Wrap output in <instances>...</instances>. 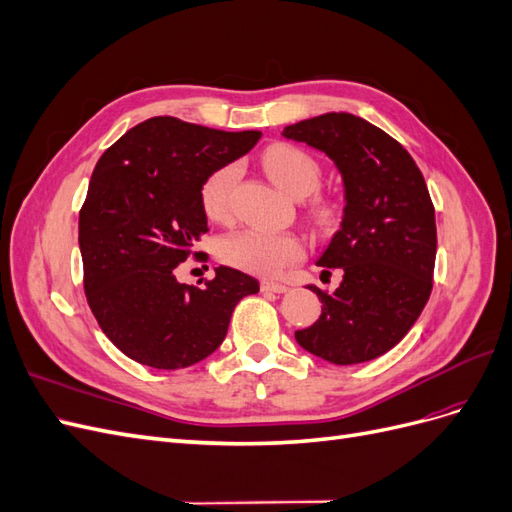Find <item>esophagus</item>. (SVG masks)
<instances>
[{
	"mask_svg": "<svg viewBox=\"0 0 512 512\" xmlns=\"http://www.w3.org/2000/svg\"><path fill=\"white\" fill-rule=\"evenodd\" d=\"M262 292H277V294H284L288 292V286L286 284H280V282H271V280H265L260 284Z\"/></svg>",
	"mask_w": 512,
	"mask_h": 512,
	"instance_id": "obj_1",
	"label": "esophagus"
}]
</instances>
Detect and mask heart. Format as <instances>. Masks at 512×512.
<instances>
[{
  "label": "heart",
  "instance_id": "1",
  "mask_svg": "<svg viewBox=\"0 0 512 512\" xmlns=\"http://www.w3.org/2000/svg\"><path fill=\"white\" fill-rule=\"evenodd\" d=\"M262 166L277 188L288 196L303 198L318 190L322 168L314 156L301 147L275 143L262 153ZM241 168L224 164L200 185V205L215 222H224L232 211V194L239 183ZM309 220L318 228L335 224L339 209L329 198H314L307 209ZM220 258L230 267L254 275H277L288 265L303 258V243L292 232H273L262 228H245L230 232L220 241Z\"/></svg>",
  "mask_w": 512,
  "mask_h": 512
}]
</instances>
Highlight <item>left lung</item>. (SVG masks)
Masks as SVG:
<instances>
[{"label": "left lung", "instance_id": "8db88e82", "mask_svg": "<svg viewBox=\"0 0 512 512\" xmlns=\"http://www.w3.org/2000/svg\"><path fill=\"white\" fill-rule=\"evenodd\" d=\"M284 136L327 153L346 190L342 228L318 260L344 280L333 294L309 286L322 314L294 337L333 365L378 359L406 337L433 288L436 209L421 168L393 136L350 113L299 121Z\"/></svg>", "mask_w": 512, "mask_h": 512}]
</instances>
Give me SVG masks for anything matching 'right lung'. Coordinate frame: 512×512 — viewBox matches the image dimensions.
I'll return each instance as SVG.
<instances>
[{"mask_svg":"<svg viewBox=\"0 0 512 512\" xmlns=\"http://www.w3.org/2000/svg\"><path fill=\"white\" fill-rule=\"evenodd\" d=\"M258 138V130L151 117L98 160L79 213L83 286L100 329L132 361L183 369L207 359L224 342L235 305L260 290L230 267L203 286L175 277L190 256L207 260L196 250L209 230L200 185Z\"/></svg>","mask_w":512,"mask_h":512,"instance_id":"1","label":"right lung"}]
</instances>
